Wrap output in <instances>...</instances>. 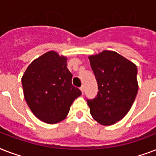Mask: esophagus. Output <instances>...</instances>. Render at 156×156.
Returning <instances> with one entry per match:
<instances>
[{"mask_svg": "<svg viewBox=\"0 0 156 156\" xmlns=\"http://www.w3.org/2000/svg\"><path fill=\"white\" fill-rule=\"evenodd\" d=\"M80 90L81 91H82V93H83V95L84 94V86H82L80 87Z\"/></svg>", "mask_w": 156, "mask_h": 156, "instance_id": "1", "label": "esophagus"}]
</instances>
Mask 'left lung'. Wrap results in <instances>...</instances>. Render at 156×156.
<instances>
[{"label": "left lung", "mask_w": 156, "mask_h": 156, "mask_svg": "<svg viewBox=\"0 0 156 156\" xmlns=\"http://www.w3.org/2000/svg\"><path fill=\"white\" fill-rule=\"evenodd\" d=\"M98 83L97 96L87 100L94 120L103 126L121 121L133 105L138 90L135 64L114 51L89 56Z\"/></svg>", "instance_id": "1"}]
</instances>
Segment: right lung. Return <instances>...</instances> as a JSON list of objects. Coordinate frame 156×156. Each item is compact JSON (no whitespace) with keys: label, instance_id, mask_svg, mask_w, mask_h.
I'll use <instances>...</instances> for the list:
<instances>
[{"label":"right lung","instance_id":"obj_1","mask_svg":"<svg viewBox=\"0 0 156 156\" xmlns=\"http://www.w3.org/2000/svg\"><path fill=\"white\" fill-rule=\"evenodd\" d=\"M67 57L49 51L29 65L22 78L26 102L40 121L56 124L68 115L71 104L82 95L72 85Z\"/></svg>","mask_w":156,"mask_h":156}]
</instances>
